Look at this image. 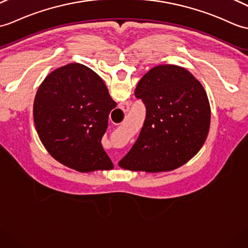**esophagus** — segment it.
I'll return each mask as SVG.
<instances>
[{
  "label": "esophagus",
  "instance_id": "34e87169",
  "mask_svg": "<svg viewBox=\"0 0 248 248\" xmlns=\"http://www.w3.org/2000/svg\"><path fill=\"white\" fill-rule=\"evenodd\" d=\"M120 108H122V110H123L124 113H126V112L129 111V108H130L129 103H122V106H120Z\"/></svg>",
  "mask_w": 248,
  "mask_h": 248
}]
</instances>
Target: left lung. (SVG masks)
I'll return each instance as SVG.
<instances>
[{
	"label": "left lung",
	"instance_id": "8db88e82",
	"mask_svg": "<svg viewBox=\"0 0 248 248\" xmlns=\"http://www.w3.org/2000/svg\"><path fill=\"white\" fill-rule=\"evenodd\" d=\"M146 119L137 140L118 165L132 171H171L197 154L208 135L210 105L203 85L184 67L151 68L135 89Z\"/></svg>",
	"mask_w": 248,
	"mask_h": 248
}]
</instances>
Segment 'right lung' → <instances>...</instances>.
Wrapping results in <instances>:
<instances>
[{
	"instance_id": "right-lung-1",
	"label": "right lung",
	"mask_w": 248,
	"mask_h": 248,
	"mask_svg": "<svg viewBox=\"0 0 248 248\" xmlns=\"http://www.w3.org/2000/svg\"><path fill=\"white\" fill-rule=\"evenodd\" d=\"M116 108L103 80L91 68L71 63L46 76L33 102L40 140L59 163L79 172L111 170L101 138Z\"/></svg>"
}]
</instances>
